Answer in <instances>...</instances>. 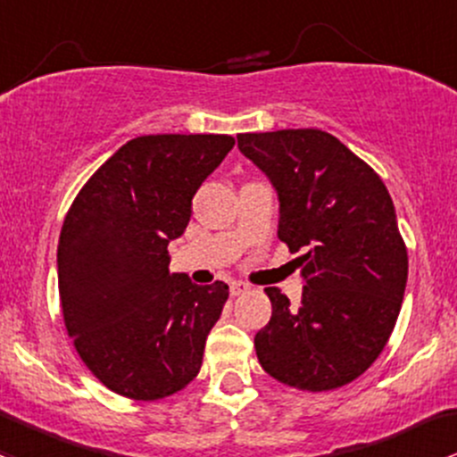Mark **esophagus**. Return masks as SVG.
I'll return each instance as SVG.
<instances>
[{"label": "esophagus", "mask_w": 457, "mask_h": 457, "mask_svg": "<svg viewBox=\"0 0 457 457\" xmlns=\"http://www.w3.org/2000/svg\"><path fill=\"white\" fill-rule=\"evenodd\" d=\"M249 289H252V287H249L247 282H241V280H234L232 285H229V293H232V295H243V293H247Z\"/></svg>", "instance_id": "1"}]
</instances>
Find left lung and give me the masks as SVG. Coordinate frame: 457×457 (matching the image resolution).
Wrapping results in <instances>:
<instances>
[{"label": "left lung", "mask_w": 457, "mask_h": 457, "mask_svg": "<svg viewBox=\"0 0 457 457\" xmlns=\"http://www.w3.org/2000/svg\"><path fill=\"white\" fill-rule=\"evenodd\" d=\"M238 148L276 186L278 238L300 252L302 304L267 287L271 320L258 330L269 377L302 392L348 386L377 361L401 313L407 247L381 177L330 133H238Z\"/></svg>", "instance_id": "left-lung-1"}]
</instances>
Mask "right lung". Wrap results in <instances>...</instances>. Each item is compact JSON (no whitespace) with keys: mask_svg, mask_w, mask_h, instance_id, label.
Masks as SVG:
<instances>
[{"mask_svg":"<svg viewBox=\"0 0 457 457\" xmlns=\"http://www.w3.org/2000/svg\"><path fill=\"white\" fill-rule=\"evenodd\" d=\"M232 136L160 133L115 151L76 195L59 237V295L76 353L104 387L157 401L199 374L229 287L168 269V243Z\"/></svg>","mask_w":457,"mask_h":457,"instance_id":"right-lung-1","label":"right lung"}]
</instances>
